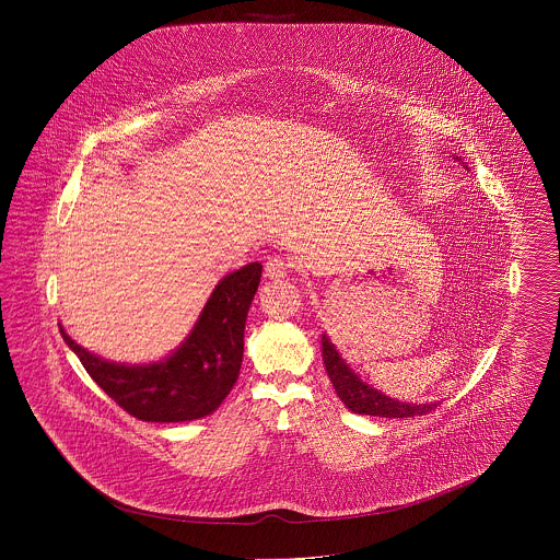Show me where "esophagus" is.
I'll use <instances>...</instances> for the list:
<instances>
[{
    "instance_id": "1",
    "label": "esophagus",
    "mask_w": 560,
    "mask_h": 560,
    "mask_svg": "<svg viewBox=\"0 0 560 560\" xmlns=\"http://www.w3.org/2000/svg\"><path fill=\"white\" fill-rule=\"evenodd\" d=\"M292 262L281 258V256H270L265 265V272L270 279H279V277H285L288 272H292Z\"/></svg>"
}]
</instances>
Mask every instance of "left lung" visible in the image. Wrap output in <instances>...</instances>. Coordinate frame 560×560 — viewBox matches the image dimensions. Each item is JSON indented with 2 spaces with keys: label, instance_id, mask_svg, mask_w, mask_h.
I'll list each match as a JSON object with an SVG mask.
<instances>
[{
  "label": "left lung",
  "instance_id": "left-lung-1",
  "mask_svg": "<svg viewBox=\"0 0 560 560\" xmlns=\"http://www.w3.org/2000/svg\"><path fill=\"white\" fill-rule=\"evenodd\" d=\"M323 363L338 397L354 413L377 416V418H413V416H424L436 407V402L413 405V402H400V400L384 397L382 393L361 382V377L340 359L338 350L325 336H323Z\"/></svg>",
  "mask_w": 560,
  "mask_h": 560
}]
</instances>
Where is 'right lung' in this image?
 <instances>
[{
    "mask_svg": "<svg viewBox=\"0 0 560 560\" xmlns=\"http://www.w3.org/2000/svg\"><path fill=\"white\" fill-rule=\"evenodd\" d=\"M260 275V262L226 275L215 285L187 342L153 365L108 363L75 345L65 329L60 334L90 377L133 418L142 422L199 420L226 399L240 377L245 319Z\"/></svg>",
    "mask_w": 560,
    "mask_h": 560,
    "instance_id": "right-lung-1",
    "label": "right lung"
}]
</instances>
